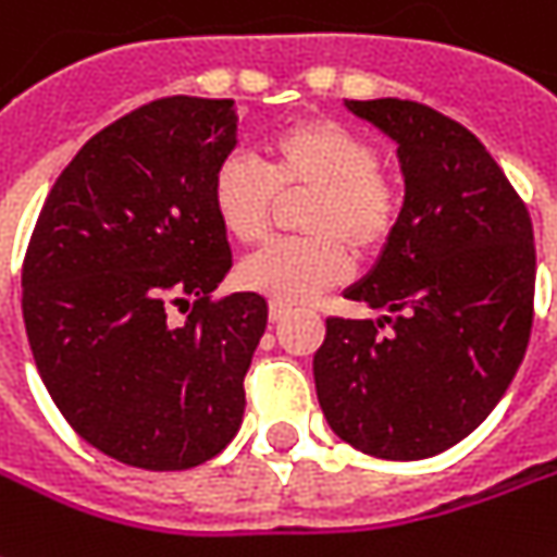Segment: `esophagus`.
<instances>
[{"mask_svg": "<svg viewBox=\"0 0 557 557\" xmlns=\"http://www.w3.org/2000/svg\"><path fill=\"white\" fill-rule=\"evenodd\" d=\"M293 313L289 305H283V301H271V308H268V317H271V323H280V320H286Z\"/></svg>", "mask_w": 557, "mask_h": 557, "instance_id": "1", "label": "esophagus"}]
</instances>
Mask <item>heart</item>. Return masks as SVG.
<instances>
[{"label":"heart","instance_id":"heart-1","mask_svg":"<svg viewBox=\"0 0 557 557\" xmlns=\"http://www.w3.org/2000/svg\"><path fill=\"white\" fill-rule=\"evenodd\" d=\"M268 168L244 151L225 154L210 180V203L237 244H259L271 228L280 195L310 191L301 231L310 237L259 249L237 280L274 301H305L350 277V249L372 256L399 219V188L377 168L366 136L332 119H298L268 139Z\"/></svg>","mask_w":557,"mask_h":557}]
</instances>
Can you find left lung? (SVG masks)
<instances>
[{"mask_svg":"<svg viewBox=\"0 0 557 557\" xmlns=\"http://www.w3.org/2000/svg\"><path fill=\"white\" fill-rule=\"evenodd\" d=\"M344 106L399 146L406 200L377 264L344 293L387 317H329L317 399L357 451L423 460L485 421L524 359L531 215L463 124L393 97Z\"/></svg>","mask_w":557,"mask_h":557,"instance_id":"left-lung-1","label":"left lung"}]
</instances>
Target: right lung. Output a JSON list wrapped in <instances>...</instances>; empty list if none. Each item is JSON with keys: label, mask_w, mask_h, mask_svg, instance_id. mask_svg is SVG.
Returning a JSON list of instances; mask_svg holds the SVG:
<instances>
[{"label": "right lung", "mask_w": 557, "mask_h": 557, "mask_svg": "<svg viewBox=\"0 0 557 557\" xmlns=\"http://www.w3.org/2000/svg\"><path fill=\"white\" fill-rule=\"evenodd\" d=\"M234 146V100L139 106L78 149L26 247L41 381L72 430L127 467H198L244 423L268 301L213 298L231 247L210 180Z\"/></svg>", "instance_id": "add662e5"}]
</instances>
